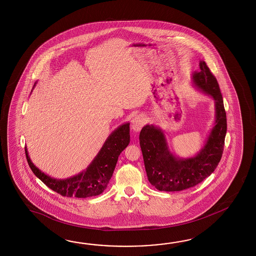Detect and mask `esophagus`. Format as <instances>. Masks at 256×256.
Wrapping results in <instances>:
<instances>
[{
	"mask_svg": "<svg viewBox=\"0 0 256 256\" xmlns=\"http://www.w3.org/2000/svg\"><path fill=\"white\" fill-rule=\"evenodd\" d=\"M144 122H146V119H144V115H136V117L132 120V128L136 132H139L144 124Z\"/></svg>",
	"mask_w": 256,
	"mask_h": 256,
	"instance_id": "1",
	"label": "esophagus"
}]
</instances>
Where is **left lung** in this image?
<instances>
[{"mask_svg": "<svg viewBox=\"0 0 256 256\" xmlns=\"http://www.w3.org/2000/svg\"><path fill=\"white\" fill-rule=\"evenodd\" d=\"M200 70L193 72L192 82L198 90L214 100V126L202 149L194 156L181 158L169 149L163 130L154 126H144L139 136L144 168L149 182L160 191H181L195 186L210 176L222 156L227 132V119L222 95L216 78L205 61Z\"/></svg>", "mask_w": 256, "mask_h": 256, "instance_id": "1", "label": "left lung"}]
</instances>
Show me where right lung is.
<instances>
[{
  "instance_id": "add662e5",
  "label": "right lung",
  "mask_w": 256,
  "mask_h": 256,
  "mask_svg": "<svg viewBox=\"0 0 256 256\" xmlns=\"http://www.w3.org/2000/svg\"><path fill=\"white\" fill-rule=\"evenodd\" d=\"M36 84L34 88L36 87ZM130 142V124L126 122L115 129L106 139L97 156L87 168L65 180H56L46 174L31 161L26 146V156L34 174L52 190L64 196L88 198L102 194L109 184L120 152Z\"/></svg>"
}]
</instances>
